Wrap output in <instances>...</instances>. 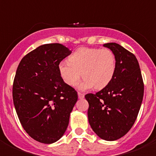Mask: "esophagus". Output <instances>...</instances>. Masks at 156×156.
Returning <instances> with one entry per match:
<instances>
[{
	"label": "esophagus",
	"mask_w": 156,
	"mask_h": 156,
	"mask_svg": "<svg viewBox=\"0 0 156 156\" xmlns=\"http://www.w3.org/2000/svg\"><path fill=\"white\" fill-rule=\"evenodd\" d=\"M78 98L80 99H82L84 98V94L83 93H81V92H78Z\"/></svg>",
	"instance_id": "esophagus-1"
}]
</instances>
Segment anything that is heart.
<instances>
[{
  "mask_svg": "<svg viewBox=\"0 0 156 156\" xmlns=\"http://www.w3.org/2000/svg\"><path fill=\"white\" fill-rule=\"evenodd\" d=\"M69 62L58 65L60 76L69 86H75L82 76L84 79L79 84L81 90L94 87L101 90L113 79L116 70V58L108 48H80L69 58Z\"/></svg>",
  "mask_w": 156,
  "mask_h": 156,
  "instance_id": "obj_1",
  "label": "heart"
}]
</instances>
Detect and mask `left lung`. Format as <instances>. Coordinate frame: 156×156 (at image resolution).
I'll list each match as a JSON object with an SVG mask.
<instances>
[{
	"mask_svg": "<svg viewBox=\"0 0 156 156\" xmlns=\"http://www.w3.org/2000/svg\"><path fill=\"white\" fill-rule=\"evenodd\" d=\"M116 58L113 79L96 94H87L88 120L103 140L123 137L137 119L144 95V82L137 59L116 43L105 44Z\"/></svg>",
	"mask_w": 156,
	"mask_h": 156,
	"instance_id": "left-lung-1",
	"label": "left lung"
}]
</instances>
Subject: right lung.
<instances>
[{"instance_id": "right-lung-1", "label": "right lung", "mask_w": 156, "mask_h": 156, "mask_svg": "<svg viewBox=\"0 0 156 156\" xmlns=\"http://www.w3.org/2000/svg\"><path fill=\"white\" fill-rule=\"evenodd\" d=\"M72 53L61 44H47L25 55L12 87L14 105L27 133L44 144L62 137L78 99L73 87L63 81L58 65Z\"/></svg>"}]
</instances>
